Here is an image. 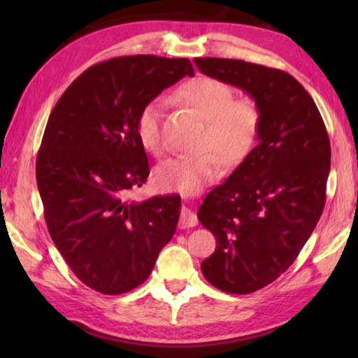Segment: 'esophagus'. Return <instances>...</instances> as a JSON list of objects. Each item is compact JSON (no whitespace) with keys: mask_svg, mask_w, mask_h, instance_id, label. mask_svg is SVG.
<instances>
[{"mask_svg":"<svg viewBox=\"0 0 358 358\" xmlns=\"http://www.w3.org/2000/svg\"><path fill=\"white\" fill-rule=\"evenodd\" d=\"M180 229H189V227H196L197 226V216L192 213L189 208L183 207L180 213V222H178Z\"/></svg>","mask_w":358,"mask_h":358,"instance_id":"1","label":"esophagus"}]
</instances>
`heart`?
<instances>
[{"label": "heart", "mask_w": 358, "mask_h": 358, "mask_svg": "<svg viewBox=\"0 0 358 358\" xmlns=\"http://www.w3.org/2000/svg\"><path fill=\"white\" fill-rule=\"evenodd\" d=\"M175 98L207 120V129L199 147L203 153L177 156L161 162L155 169V183L159 189L191 196L220 178V157L226 166H235L245 159L256 142L260 110L252 99L235 98L232 85L207 76L185 82L175 92ZM162 120L164 104L161 99L147 102L136 120L138 142L153 156H162L166 151Z\"/></svg>", "instance_id": "1"}]
</instances>
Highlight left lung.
<instances>
[{
	"mask_svg": "<svg viewBox=\"0 0 358 358\" xmlns=\"http://www.w3.org/2000/svg\"><path fill=\"white\" fill-rule=\"evenodd\" d=\"M202 74L251 96L257 145L197 211L216 237L201 268L211 286L251 294L273 282L311 237L325 205L330 141L305 88L287 72L226 58H194Z\"/></svg>",
	"mask_w": 358,
	"mask_h": 358,
	"instance_id": "left-lung-1",
	"label": "left lung"
}]
</instances>
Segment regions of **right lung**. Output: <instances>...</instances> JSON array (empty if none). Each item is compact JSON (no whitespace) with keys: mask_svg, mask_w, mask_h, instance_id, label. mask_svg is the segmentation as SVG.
<instances>
[{"mask_svg":"<svg viewBox=\"0 0 358 358\" xmlns=\"http://www.w3.org/2000/svg\"><path fill=\"white\" fill-rule=\"evenodd\" d=\"M185 76H194L187 58L107 59L78 76L48 117L36 159L48 234L78 280L101 294L141 286L177 229V194L143 202L128 194L150 175L137 115Z\"/></svg>","mask_w":358,"mask_h":358,"instance_id":"1","label":"right lung"}]
</instances>
